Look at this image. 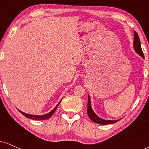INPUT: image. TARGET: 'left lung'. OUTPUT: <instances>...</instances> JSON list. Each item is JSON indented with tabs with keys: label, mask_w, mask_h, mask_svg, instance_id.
Here are the masks:
<instances>
[{
	"label": "left lung",
	"mask_w": 149,
	"mask_h": 149,
	"mask_svg": "<svg viewBox=\"0 0 149 149\" xmlns=\"http://www.w3.org/2000/svg\"><path fill=\"white\" fill-rule=\"evenodd\" d=\"M134 42H133V45H134V49L135 52L139 54L141 57L144 59V56H143V53L142 52V49L141 47V42H140V40L138 34L136 33V31H134ZM88 115L90 118L93 121L94 123H96L97 124L101 125H108V124H113L115 123L118 122L119 120H104L98 116L92 110V106H91V101H90V97L88 95Z\"/></svg>",
	"instance_id": "obj_1"
}]
</instances>
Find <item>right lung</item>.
<instances>
[{
    "mask_svg": "<svg viewBox=\"0 0 149 149\" xmlns=\"http://www.w3.org/2000/svg\"><path fill=\"white\" fill-rule=\"evenodd\" d=\"M61 100H62V99H61ZM61 101L59 102V103L57 104V105L54 108V109H52V110L50 112L47 113H46V114H44V115H40V116H39V115H31V114H28V113H26L22 112V111H21L19 110V109H18V110H19V111L22 114H23L24 116H26V118H28L35 120H41L48 119V118H49L51 117V116H52V114L54 113V112H55L56 109H57V108L58 106H59V104H60Z\"/></svg>",
    "mask_w": 149,
    "mask_h": 149,
    "instance_id": "obj_1",
    "label": "right lung"
}]
</instances>
